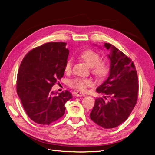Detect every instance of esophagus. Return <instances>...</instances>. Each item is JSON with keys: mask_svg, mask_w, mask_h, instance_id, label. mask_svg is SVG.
Here are the masks:
<instances>
[{"mask_svg": "<svg viewBox=\"0 0 155 155\" xmlns=\"http://www.w3.org/2000/svg\"><path fill=\"white\" fill-rule=\"evenodd\" d=\"M75 96H77V97H82V96H85L84 94L81 93V92H75Z\"/></svg>", "mask_w": 155, "mask_h": 155, "instance_id": "esophagus-1", "label": "esophagus"}]
</instances>
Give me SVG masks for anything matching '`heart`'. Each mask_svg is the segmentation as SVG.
<instances>
[{"label": "heart", "instance_id": "b5f03b06", "mask_svg": "<svg viewBox=\"0 0 155 155\" xmlns=\"http://www.w3.org/2000/svg\"><path fill=\"white\" fill-rule=\"evenodd\" d=\"M80 58L83 61L92 67V73L97 77L102 78L105 77L110 71V67L106 62L101 61V58L99 54L92 49L85 50L80 54ZM72 59H68L65 64L64 70L66 72H70L71 70ZM70 85L78 91H85L87 87H92L93 82L89 78H77L72 80L70 83Z\"/></svg>", "mask_w": 155, "mask_h": 155}]
</instances>
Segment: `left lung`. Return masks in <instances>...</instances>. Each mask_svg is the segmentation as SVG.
Segmentation results:
<instances>
[{
	"instance_id": "1",
	"label": "left lung",
	"mask_w": 155,
	"mask_h": 155,
	"mask_svg": "<svg viewBox=\"0 0 155 155\" xmlns=\"http://www.w3.org/2000/svg\"><path fill=\"white\" fill-rule=\"evenodd\" d=\"M104 48L111 51L107 54L110 73L96 91L106 94L104 98L109 100L96 99L90 118L100 127L112 129L124 123L135 106L138 97V77L129 58L111 44L104 43Z\"/></svg>"
}]
</instances>
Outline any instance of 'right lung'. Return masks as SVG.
Returning a JSON list of instances; mask_svg holds the SVG:
<instances>
[{"label": "right lung", "instance_id": "add662e5", "mask_svg": "<svg viewBox=\"0 0 155 155\" xmlns=\"http://www.w3.org/2000/svg\"><path fill=\"white\" fill-rule=\"evenodd\" d=\"M65 42H49L30 51L20 64L16 91L25 112L33 122L49 125L64 115L65 103L72 98L66 91H52L64 72L69 50Z\"/></svg>", "mask_w": 155, "mask_h": 155}]
</instances>
